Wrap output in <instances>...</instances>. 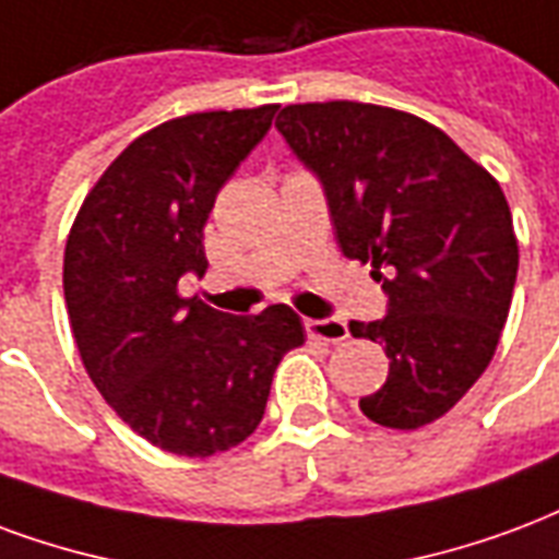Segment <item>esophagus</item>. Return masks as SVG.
Instances as JSON below:
<instances>
[{
  "label": "esophagus",
  "mask_w": 559,
  "mask_h": 559,
  "mask_svg": "<svg viewBox=\"0 0 559 559\" xmlns=\"http://www.w3.org/2000/svg\"><path fill=\"white\" fill-rule=\"evenodd\" d=\"M305 332L313 341H325V343H343L349 337V329L346 322L337 320V317H325V320H305Z\"/></svg>",
  "instance_id": "esophagus-1"
}]
</instances>
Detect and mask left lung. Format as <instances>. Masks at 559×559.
<instances>
[{"label":"left lung","mask_w":559,"mask_h":559,"mask_svg":"<svg viewBox=\"0 0 559 559\" xmlns=\"http://www.w3.org/2000/svg\"><path fill=\"white\" fill-rule=\"evenodd\" d=\"M275 127L388 299L382 320L349 322L391 361L358 406L391 429L432 424L489 367L510 313L519 242L498 180L438 127L373 103L287 106Z\"/></svg>","instance_id":"obj_1"}]
</instances>
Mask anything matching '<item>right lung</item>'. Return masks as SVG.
Returning <instances> with one entry per match:
<instances>
[{
	"label": "right lung",
	"mask_w": 559,
	"mask_h": 559,
	"mask_svg": "<svg viewBox=\"0 0 559 559\" xmlns=\"http://www.w3.org/2000/svg\"><path fill=\"white\" fill-rule=\"evenodd\" d=\"M275 111H198L139 135L88 192L64 248V301L91 382L139 436L177 456L246 441L278 361L305 343L287 305L234 317L177 293L183 275H204L218 189Z\"/></svg>",
	"instance_id": "obj_1"
}]
</instances>
